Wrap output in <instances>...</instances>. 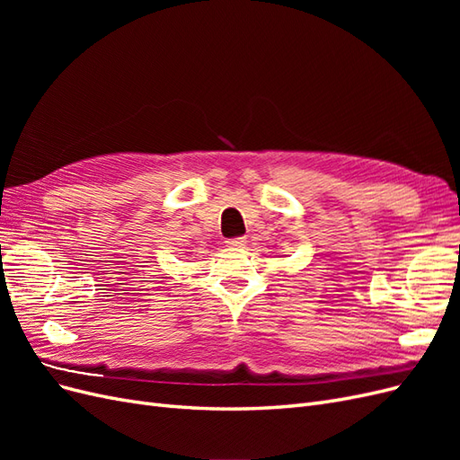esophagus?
Returning <instances> with one entry per match:
<instances>
[{"instance_id": "obj_1", "label": "esophagus", "mask_w": 460, "mask_h": 460, "mask_svg": "<svg viewBox=\"0 0 460 460\" xmlns=\"http://www.w3.org/2000/svg\"><path fill=\"white\" fill-rule=\"evenodd\" d=\"M247 243V240L243 238V235H238V238H230L226 240V245L232 247V249H238V247H243Z\"/></svg>"}]
</instances>
